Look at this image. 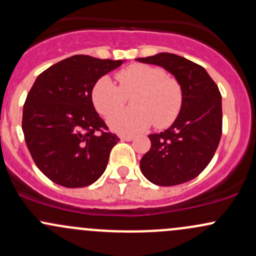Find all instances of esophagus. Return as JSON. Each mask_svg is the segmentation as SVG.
<instances>
[{"label": "esophagus", "mask_w": 256, "mask_h": 256, "mask_svg": "<svg viewBox=\"0 0 256 256\" xmlns=\"http://www.w3.org/2000/svg\"><path fill=\"white\" fill-rule=\"evenodd\" d=\"M120 140H122V141L130 142L134 140V136H131V134H122V136H120Z\"/></svg>", "instance_id": "34e87169"}]
</instances>
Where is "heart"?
<instances>
[{
  "label": "heart",
  "mask_w": 256,
  "mask_h": 256,
  "mask_svg": "<svg viewBox=\"0 0 256 256\" xmlns=\"http://www.w3.org/2000/svg\"><path fill=\"white\" fill-rule=\"evenodd\" d=\"M115 78L119 86L108 76H102L91 91L98 113L108 116L116 112L108 118L112 130L131 134L146 130L153 122L158 128H168L178 119L184 106V88L178 78L168 76L164 69L134 63L119 70ZM128 96L132 98L133 108L120 111Z\"/></svg>",
  "instance_id": "obj_1"
}]
</instances>
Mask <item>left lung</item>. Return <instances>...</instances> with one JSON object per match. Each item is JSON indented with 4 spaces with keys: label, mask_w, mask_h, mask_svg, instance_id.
Returning <instances> with one entry per match:
<instances>
[{
    "label": "left lung",
    "mask_w": 256,
    "mask_h": 256,
    "mask_svg": "<svg viewBox=\"0 0 256 256\" xmlns=\"http://www.w3.org/2000/svg\"><path fill=\"white\" fill-rule=\"evenodd\" d=\"M136 60L156 64L175 75L184 88V106L164 132L150 134V150L140 166L158 186H176L202 172L214 156L222 134L221 94L199 64L172 53H158Z\"/></svg>",
    "instance_id": "8db88e82"
}]
</instances>
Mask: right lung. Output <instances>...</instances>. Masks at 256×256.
<instances>
[{"label":"right lung","instance_id":"right-lung-1","mask_svg":"<svg viewBox=\"0 0 256 256\" xmlns=\"http://www.w3.org/2000/svg\"><path fill=\"white\" fill-rule=\"evenodd\" d=\"M122 63L72 56L42 72L30 88L22 122L25 143L36 166L54 184L86 187L104 172L120 140L94 110L91 91Z\"/></svg>","mask_w":256,"mask_h":256}]
</instances>
